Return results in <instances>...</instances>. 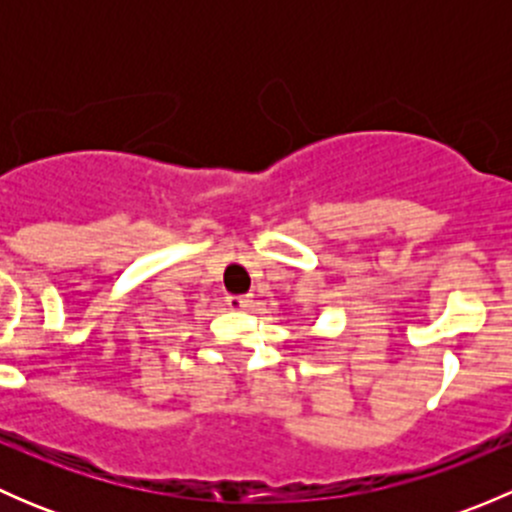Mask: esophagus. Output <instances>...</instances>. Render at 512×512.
<instances>
[{
  "label": "esophagus",
  "instance_id": "esophagus-1",
  "mask_svg": "<svg viewBox=\"0 0 512 512\" xmlns=\"http://www.w3.org/2000/svg\"><path fill=\"white\" fill-rule=\"evenodd\" d=\"M225 302H227V307L235 309V312H242V309L250 307L252 299H250V297H245V294H230V297H227Z\"/></svg>",
  "mask_w": 512,
  "mask_h": 512
}]
</instances>
